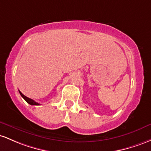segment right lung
I'll use <instances>...</instances> for the list:
<instances>
[{
  "instance_id": "1",
  "label": "right lung",
  "mask_w": 151,
  "mask_h": 151,
  "mask_svg": "<svg viewBox=\"0 0 151 151\" xmlns=\"http://www.w3.org/2000/svg\"><path fill=\"white\" fill-rule=\"evenodd\" d=\"M19 91V93H20V94H21V96L23 98V99H24L25 101L28 103V104L31 105V106H38V105H40L38 103H36L35 101H33V99H30V98L26 97V96H24V95L20 91Z\"/></svg>"
}]
</instances>
